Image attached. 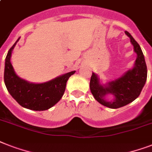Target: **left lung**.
<instances>
[{
    "mask_svg": "<svg viewBox=\"0 0 152 152\" xmlns=\"http://www.w3.org/2000/svg\"><path fill=\"white\" fill-rule=\"evenodd\" d=\"M125 34L130 38L137 57L134 68L126 72L121 78L110 82L106 86L99 83V80L94 72L90 81V89L93 96L102 105L111 109L122 107L134 101L141 92L147 80V65L141 48L128 31ZM107 94H112L115 99L111 101L104 99Z\"/></svg>",
    "mask_w": 152,
    "mask_h": 152,
    "instance_id": "left-lung-1",
    "label": "left lung"
}]
</instances>
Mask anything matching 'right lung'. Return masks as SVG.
Instances as JSON below:
<instances>
[{
    "label": "right lung",
    "instance_id": "add662e5",
    "mask_svg": "<svg viewBox=\"0 0 152 152\" xmlns=\"http://www.w3.org/2000/svg\"><path fill=\"white\" fill-rule=\"evenodd\" d=\"M8 50L5 58L4 80L7 90L23 107L32 110H46L54 106L64 95L69 78L76 71L55 78L43 83H32L20 79L15 73L10 62L12 51L16 42Z\"/></svg>",
    "mask_w": 152,
    "mask_h": 152
}]
</instances>
